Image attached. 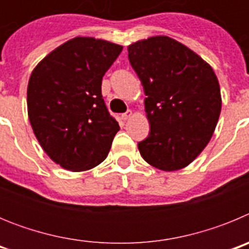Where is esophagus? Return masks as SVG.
<instances>
[{"mask_svg": "<svg viewBox=\"0 0 249 249\" xmlns=\"http://www.w3.org/2000/svg\"><path fill=\"white\" fill-rule=\"evenodd\" d=\"M132 111H127L126 113H123L122 114V120H124V121H127V120H129V118L132 117Z\"/></svg>", "mask_w": 249, "mask_h": 249, "instance_id": "obj_1", "label": "esophagus"}]
</instances>
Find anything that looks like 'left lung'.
<instances>
[{
  "label": "left lung",
  "mask_w": 249,
  "mask_h": 249,
  "mask_svg": "<svg viewBox=\"0 0 249 249\" xmlns=\"http://www.w3.org/2000/svg\"><path fill=\"white\" fill-rule=\"evenodd\" d=\"M127 50L147 96L151 126L148 137L138 143L141 156L160 171L184 168L201 155L217 126L218 78L202 57L168 36L141 39Z\"/></svg>",
  "instance_id": "8db88e82"
}]
</instances>
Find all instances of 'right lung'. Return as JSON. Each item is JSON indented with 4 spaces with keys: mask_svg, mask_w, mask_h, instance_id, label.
Segmentation results:
<instances>
[{
    "mask_svg": "<svg viewBox=\"0 0 249 249\" xmlns=\"http://www.w3.org/2000/svg\"><path fill=\"white\" fill-rule=\"evenodd\" d=\"M122 46L74 37L47 54L31 73L28 120L54 163L72 172L98 166L120 129L101 94L102 77Z\"/></svg>",
    "mask_w": 249,
    "mask_h": 249,
    "instance_id": "obj_1",
    "label": "right lung"
}]
</instances>
